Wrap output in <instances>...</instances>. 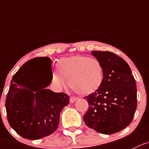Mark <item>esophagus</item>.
Segmentation results:
<instances>
[{"label":"esophagus","mask_w":149,"mask_h":149,"mask_svg":"<svg viewBox=\"0 0 149 149\" xmlns=\"http://www.w3.org/2000/svg\"><path fill=\"white\" fill-rule=\"evenodd\" d=\"M76 100H77V99H76L74 97H70V100H70V102L71 103H74V102L76 101Z\"/></svg>","instance_id":"esophagus-1"}]
</instances>
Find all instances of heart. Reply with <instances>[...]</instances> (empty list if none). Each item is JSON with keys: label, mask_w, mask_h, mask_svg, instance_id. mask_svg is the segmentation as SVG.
<instances>
[{"label": "heart", "mask_w": 149, "mask_h": 149, "mask_svg": "<svg viewBox=\"0 0 149 149\" xmlns=\"http://www.w3.org/2000/svg\"><path fill=\"white\" fill-rule=\"evenodd\" d=\"M57 69L52 73L53 83L64 87L69 80L72 91L81 96L95 93L102 84L104 68L97 59L80 55L63 58L58 61Z\"/></svg>", "instance_id": "obj_1"}]
</instances>
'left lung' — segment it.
Instances as JSON below:
<instances>
[{
    "label": "left lung",
    "instance_id": "left-lung-1",
    "mask_svg": "<svg viewBox=\"0 0 149 149\" xmlns=\"http://www.w3.org/2000/svg\"><path fill=\"white\" fill-rule=\"evenodd\" d=\"M104 68L100 88L86 96L88 109L83 116L86 125L102 134H111L126 128L137 108V87L127 62L109 51H93Z\"/></svg>",
    "mask_w": 149,
    "mask_h": 149
}]
</instances>
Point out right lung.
Instances as JSON below:
<instances>
[{
    "mask_svg": "<svg viewBox=\"0 0 149 149\" xmlns=\"http://www.w3.org/2000/svg\"><path fill=\"white\" fill-rule=\"evenodd\" d=\"M50 59L28 61L14 74L6 99L7 120L23 138L38 140L52 134L69 96L47 89L52 81ZM51 76L49 75V70Z\"/></svg>",
    "mask_w": 149,
    "mask_h": 149,
    "instance_id": "right-lung-1",
    "label": "right lung"
}]
</instances>
